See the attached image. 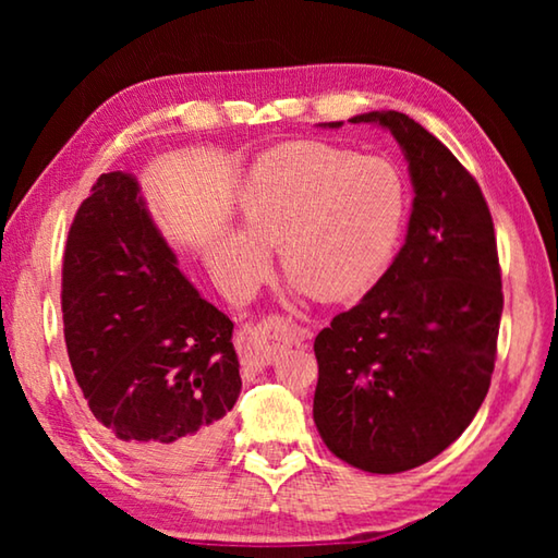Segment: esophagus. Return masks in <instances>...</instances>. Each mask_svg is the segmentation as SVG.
<instances>
[{"label": "esophagus", "instance_id": "esophagus-1", "mask_svg": "<svg viewBox=\"0 0 558 558\" xmlns=\"http://www.w3.org/2000/svg\"><path fill=\"white\" fill-rule=\"evenodd\" d=\"M307 329H300L286 317H268L260 325L245 329L241 337V364L245 372H263L276 359L280 347L300 344L307 339Z\"/></svg>", "mask_w": 558, "mask_h": 558}]
</instances>
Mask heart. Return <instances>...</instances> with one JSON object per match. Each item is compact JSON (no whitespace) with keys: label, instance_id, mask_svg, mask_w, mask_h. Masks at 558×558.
I'll return each instance as SVG.
<instances>
[{"label":"heart","instance_id":"obj_1","mask_svg":"<svg viewBox=\"0 0 558 558\" xmlns=\"http://www.w3.org/2000/svg\"><path fill=\"white\" fill-rule=\"evenodd\" d=\"M241 231L221 229L209 263L233 295L256 288L278 248L290 295L325 302L369 290L393 258L405 219L401 177L381 159L325 143L263 155L239 192Z\"/></svg>","mask_w":558,"mask_h":558}]
</instances>
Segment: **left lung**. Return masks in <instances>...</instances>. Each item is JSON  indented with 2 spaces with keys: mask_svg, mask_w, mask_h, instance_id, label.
<instances>
[{
  "mask_svg": "<svg viewBox=\"0 0 558 558\" xmlns=\"http://www.w3.org/2000/svg\"><path fill=\"white\" fill-rule=\"evenodd\" d=\"M349 122L391 132L409 162L413 209L389 270L315 337L313 418L339 460L391 475L440 456L483 405L502 276L487 202L456 155L403 112Z\"/></svg>",
  "mask_w": 558,
  "mask_h": 558,
  "instance_id": "left-lung-1",
  "label": "left lung"
}]
</instances>
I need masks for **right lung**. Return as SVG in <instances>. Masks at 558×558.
<instances>
[{"label":"right lung","mask_w":558,"mask_h":558,"mask_svg":"<svg viewBox=\"0 0 558 558\" xmlns=\"http://www.w3.org/2000/svg\"><path fill=\"white\" fill-rule=\"evenodd\" d=\"M61 307L75 381L120 456L182 470L219 446L241 393L233 323L179 270L132 174H100L75 214Z\"/></svg>","instance_id":"1"}]
</instances>
